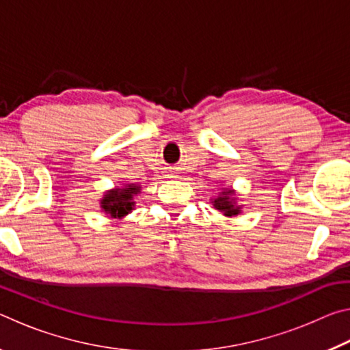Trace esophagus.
Here are the masks:
<instances>
[{"instance_id":"1","label":"esophagus","mask_w":350,"mask_h":350,"mask_svg":"<svg viewBox=\"0 0 350 350\" xmlns=\"http://www.w3.org/2000/svg\"><path fill=\"white\" fill-rule=\"evenodd\" d=\"M167 176H168V177H177V170H174V168H170V170H168V173H167Z\"/></svg>"}]
</instances>
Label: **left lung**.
Masks as SVG:
<instances>
[{"label": "left lung", "instance_id": "8db88e82", "mask_svg": "<svg viewBox=\"0 0 350 350\" xmlns=\"http://www.w3.org/2000/svg\"><path fill=\"white\" fill-rule=\"evenodd\" d=\"M210 202L217 211H221L225 217H234L242 213V205L239 204V198L236 196V189L232 187H224L219 189L215 198Z\"/></svg>", "mask_w": 350, "mask_h": 350}]
</instances>
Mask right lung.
I'll list each match as a JSON object with an SVG mask.
<instances>
[{
	"label": "right lung",
	"mask_w": 350,
	"mask_h": 350,
	"mask_svg": "<svg viewBox=\"0 0 350 350\" xmlns=\"http://www.w3.org/2000/svg\"><path fill=\"white\" fill-rule=\"evenodd\" d=\"M142 185L139 183H123L122 187L111 188L103 193V198L98 200L103 215L112 219H123L134 210V198L140 194Z\"/></svg>",
	"instance_id": "add662e5"
}]
</instances>
